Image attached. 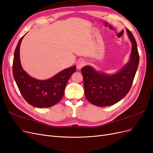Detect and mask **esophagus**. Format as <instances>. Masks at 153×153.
<instances>
[{"label":"esophagus","mask_w":153,"mask_h":153,"mask_svg":"<svg viewBox=\"0 0 153 153\" xmlns=\"http://www.w3.org/2000/svg\"><path fill=\"white\" fill-rule=\"evenodd\" d=\"M85 65V61H78L76 64V68H77V69H80Z\"/></svg>","instance_id":"34e87169"}]
</instances>
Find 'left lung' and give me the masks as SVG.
<instances>
[{
  "label": "left lung",
  "mask_w": 153,
  "mask_h": 153,
  "mask_svg": "<svg viewBox=\"0 0 153 153\" xmlns=\"http://www.w3.org/2000/svg\"><path fill=\"white\" fill-rule=\"evenodd\" d=\"M126 31L132 48L128 62L119 71L108 75L97 71L90 66L82 68L85 97L96 106L113 105L124 98L131 89L139 62V54L135 38L128 29Z\"/></svg>",
  "instance_id": "8db88e82"
}]
</instances>
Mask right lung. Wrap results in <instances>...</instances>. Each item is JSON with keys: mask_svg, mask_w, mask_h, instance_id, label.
Masks as SVG:
<instances>
[{"mask_svg": "<svg viewBox=\"0 0 153 153\" xmlns=\"http://www.w3.org/2000/svg\"><path fill=\"white\" fill-rule=\"evenodd\" d=\"M24 36L18 41L14 53V78L20 93L29 104L37 108L50 107L61 100L69 78L76 71V66L64 69L48 80H37L29 76L22 68L20 59V44Z\"/></svg>", "mask_w": 153, "mask_h": 153, "instance_id": "right-lung-1", "label": "right lung"}]
</instances>
